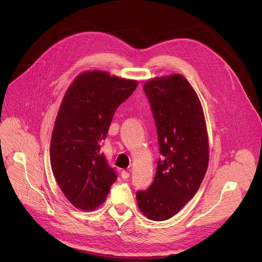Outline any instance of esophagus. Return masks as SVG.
I'll use <instances>...</instances> for the list:
<instances>
[{
  "label": "esophagus",
  "instance_id": "1",
  "mask_svg": "<svg viewBox=\"0 0 262 262\" xmlns=\"http://www.w3.org/2000/svg\"><path fill=\"white\" fill-rule=\"evenodd\" d=\"M121 177L123 178V179H127L128 177H129V172H127V171H125V170H123V171H121Z\"/></svg>",
  "mask_w": 262,
  "mask_h": 262
}]
</instances>
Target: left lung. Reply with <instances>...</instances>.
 <instances>
[{"label": "left lung", "instance_id": "left-lung-1", "mask_svg": "<svg viewBox=\"0 0 262 262\" xmlns=\"http://www.w3.org/2000/svg\"><path fill=\"white\" fill-rule=\"evenodd\" d=\"M143 90L152 111L162 159L152 184L137 192V202L148 219L165 221L195 196L204 178L206 125L200 100L181 74L154 79Z\"/></svg>", "mask_w": 262, "mask_h": 262}]
</instances>
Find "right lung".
<instances>
[{"mask_svg":"<svg viewBox=\"0 0 262 262\" xmlns=\"http://www.w3.org/2000/svg\"><path fill=\"white\" fill-rule=\"evenodd\" d=\"M137 86L136 81L93 70L80 74L64 95L51 141V165L73 206L96 208L116 181L117 171L100 148L115 111Z\"/></svg>","mask_w":262,"mask_h":262,"instance_id":"1","label":"right lung"}]
</instances>
